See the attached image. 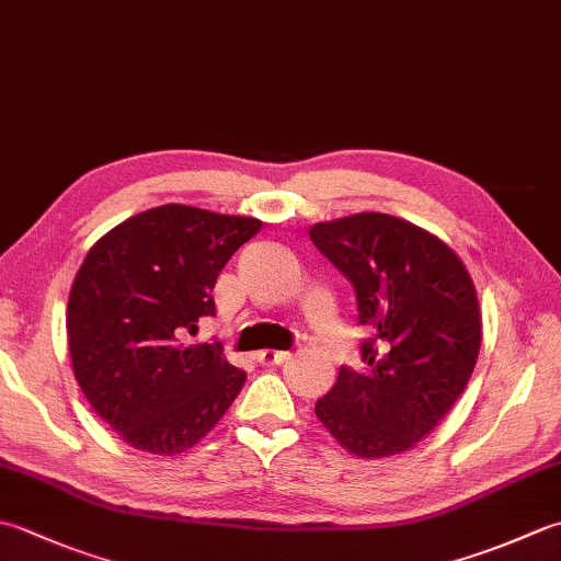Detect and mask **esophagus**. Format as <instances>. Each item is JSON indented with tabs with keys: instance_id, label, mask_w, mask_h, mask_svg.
Instances as JSON below:
<instances>
[{
	"instance_id": "obj_1",
	"label": "esophagus",
	"mask_w": 561,
	"mask_h": 561,
	"mask_svg": "<svg viewBox=\"0 0 561 561\" xmlns=\"http://www.w3.org/2000/svg\"><path fill=\"white\" fill-rule=\"evenodd\" d=\"M289 352H279V350H262L255 354V359L262 364V366H277V364H284L289 359Z\"/></svg>"
}]
</instances>
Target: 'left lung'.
<instances>
[{
  "mask_svg": "<svg viewBox=\"0 0 561 561\" xmlns=\"http://www.w3.org/2000/svg\"><path fill=\"white\" fill-rule=\"evenodd\" d=\"M313 245L354 287L366 368L342 366L316 416L354 456L412 448L444 420L478 362V294L460 257L420 226L364 211L316 224Z\"/></svg>",
  "mask_w": 561,
  "mask_h": 561,
  "instance_id": "1",
  "label": "left lung"
}]
</instances>
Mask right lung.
Listing matches in <instances>:
<instances>
[{"label":"right lung","mask_w":561,"mask_h":561,"mask_svg":"<svg viewBox=\"0 0 561 561\" xmlns=\"http://www.w3.org/2000/svg\"><path fill=\"white\" fill-rule=\"evenodd\" d=\"M260 229L250 217L163 205L115 226L83 257L67 304L71 366L91 408L133 448L183 453L241 392L245 371L219 342L183 340L217 313L219 272Z\"/></svg>","instance_id":"obj_1"}]
</instances>
